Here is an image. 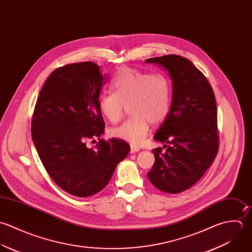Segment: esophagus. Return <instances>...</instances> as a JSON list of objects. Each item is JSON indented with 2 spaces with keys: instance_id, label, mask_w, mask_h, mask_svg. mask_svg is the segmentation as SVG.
I'll return each mask as SVG.
<instances>
[{
  "instance_id": "esophagus-1",
  "label": "esophagus",
  "mask_w": 252,
  "mask_h": 252,
  "mask_svg": "<svg viewBox=\"0 0 252 252\" xmlns=\"http://www.w3.org/2000/svg\"><path fill=\"white\" fill-rule=\"evenodd\" d=\"M140 151V148L137 147V146H134V145H131V149H130V153L131 154H135L137 152Z\"/></svg>"
}]
</instances>
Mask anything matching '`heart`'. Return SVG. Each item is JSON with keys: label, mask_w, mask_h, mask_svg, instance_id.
I'll return each mask as SVG.
<instances>
[{"label": "heart", "mask_w": 252, "mask_h": 252, "mask_svg": "<svg viewBox=\"0 0 252 252\" xmlns=\"http://www.w3.org/2000/svg\"><path fill=\"white\" fill-rule=\"evenodd\" d=\"M113 92L98 97V109L111 123L118 122L126 106L132 116L121 125L112 128L114 138L139 145L148 135L151 123H162L170 112L172 87L163 73L141 71L127 66L120 67L110 81Z\"/></svg>", "instance_id": "obj_1"}]
</instances>
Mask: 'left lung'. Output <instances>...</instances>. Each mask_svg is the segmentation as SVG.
Masks as SVG:
<instances>
[{
  "label": "left lung",
  "mask_w": 252,
  "mask_h": 252,
  "mask_svg": "<svg viewBox=\"0 0 252 252\" xmlns=\"http://www.w3.org/2000/svg\"><path fill=\"white\" fill-rule=\"evenodd\" d=\"M168 71L172 80L171 108L154 139L164 143L153 150L156 161L151 183L168 193L193 186L216 158L219 148L217 106L212 87L190 61L177 55L146 61Z\"/></svg>",
  "instance_id": "1"
}]
</instances>
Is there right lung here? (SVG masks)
Instances as JSON below:
<instances>
[{"label": "right lung", "mask_w": 252, "mask_h": 252, "mask_svg": "<svg viewBox=\"0 0 252 252\" xmlns=\"http://www.w3.org/2000/svg\"><path fill=\"white\" fill-rule=\"evenodd\" d=\"M106 80L92 62L59 67L43 86L32 117V140L46 171L78 197L101 190L130 151L123 140L100 139L105 124L97 102ZM96 137L99 143L89 149L85 142Z\"/></svg>", "instance_id": "1"}]
</instances>
